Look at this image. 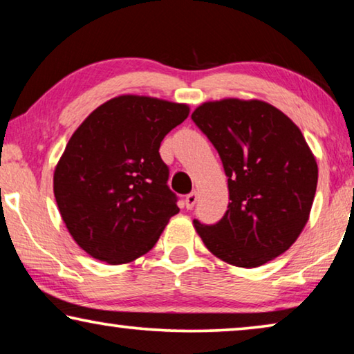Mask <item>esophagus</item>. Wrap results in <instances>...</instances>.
Returning <instances> with one entry per match:
<instances>
[{"mask_svg":"<svg viewBox=\"0 0 354 354\" xmlns=\"http://www.w3.org/2000/svg\"><path fill=\"white\" fill-rule=\"evenodd\" d=\"M197 198H198L197 192H191V194H187V195H186V200H184V202H186V208H187V209H192V208H194V205L197 203Z\"/></svg>","mask_w":354,"mask_h":354,"instance_id":"esophagus-1","label":"esophagus"}]
</instances>
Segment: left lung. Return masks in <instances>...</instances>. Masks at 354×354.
Segmentation results:
<instances>
[{
  "instance_id": "obj_1",
  "label": "left lung",
  "mask_w": 354,
  "mask_h": 354,
  "mask_svg": "<svg viewBox=\"0 0 354 354\" xmlns=\"http://www.w3.org/2000/svg\"><path fill=\"white\" fill-rule=\"evenodd\" d=\"M192 120L213 143L229 184L223 219L194 227L216 257L252 268L289 250L307 224L318 165L302 131L261 100L203 103Z\"/></svg>"
}]
</instances>
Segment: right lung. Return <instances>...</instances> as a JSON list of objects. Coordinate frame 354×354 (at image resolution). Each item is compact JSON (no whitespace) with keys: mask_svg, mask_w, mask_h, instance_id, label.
Segmentation results:
<instances>
[{"mask_svg":"<svg viewBox=\"0 0 354 354\" xmlns=\"http://www.w3.org/2000/svg\"><path fill=\"white\" fill-rule=\"evenodd\" d=\"M187 115V104L120 95L77 127L55 167L54 195L87 254L115 266L157 243L179 211L159 147Z\"/></svg>","mask_w":354,"mask_h":354,"instance_id":"1","label":"right lung"}]
</instances>
